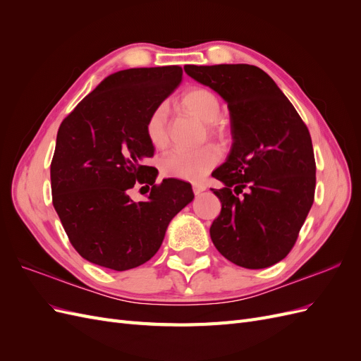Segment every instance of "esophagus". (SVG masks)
Here are the masks:
<instances>
[{"instance_id": "esophagus-1", "label": "esophagus", "mask_w": 361, "mask_h": 361, "mask_svg": "<svg viewBox=\"0 0 361 361\" xmlns=\"http://www.w3.org/2000/svg\"><path fill=\"white\" fill-rule=\"evenodd\" d=\"M204 190H206V187H204L203 183H194V185H192V191H194V194H195V195L202 194Z\"/></svg>"}]
</instances>
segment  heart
<instances>
[{"instance_id": "b5f03b06", "label": "heart", "mask_w": 361, "mask_h": 361, "mask_svg": "<svg viewBox=\"0 0 361 361\" xmlns=\"http://www.w3.org/2000/svg\"><path fill=\"white\" fill-rule=\"evenodd\" d=\"M179 104L204 122L207 134L212 137L224 134V126L218 118L221 114V102L212 90L194 87L180 96ZM167 106L158 105L146 120V137L150 145L158 149L167 143ZM218 159L220 154L212 146H204L197 150H173L161 159V171L169 178L195 182L203 179L216 166Z\"/></svg>"}]
</instances>
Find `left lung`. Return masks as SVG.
Returning <instances> with one entry per match:
<instances>
[{
    "mask_svg": "<svg viewBox=\"0 0 361 361\" xmlns=\"http://www.w3.org/2000/svg\"><path fill=\"white\" fill-rule=\"evenodd\" d=\"M220 94L231 114L232 147L212 171L221 212L215 248L238 267L268 268L288 256L314 197L316 164L307 126L268 73L250 64L183 68Z\"/></svg>",
    "mask_w": 361,
    "mask_h": 361,
    "instance_id": "1",
    "label": "left lung"
}]
</instances>
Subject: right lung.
<instances>
[{"instance_id": "add662e5", "label": "right lung", "mask_w": 361, "mask_h": 361, "mask_svg": "<svg viewBox=\"0 0 361 361\" xmlns=\"http://www.w3.org/2000/svg\"><path fill=\"white\" fill-rule=\"evenodd\" d=\"M182 68H137L108 75L63 120L51 162L52 204L81 257L114 271L155 256L173 216L192 199L188 182L164 179L145 166L155 147L149 114L176 90ZM149 184L147 201L128 190Z\"/></svg>"}]
</instances>
